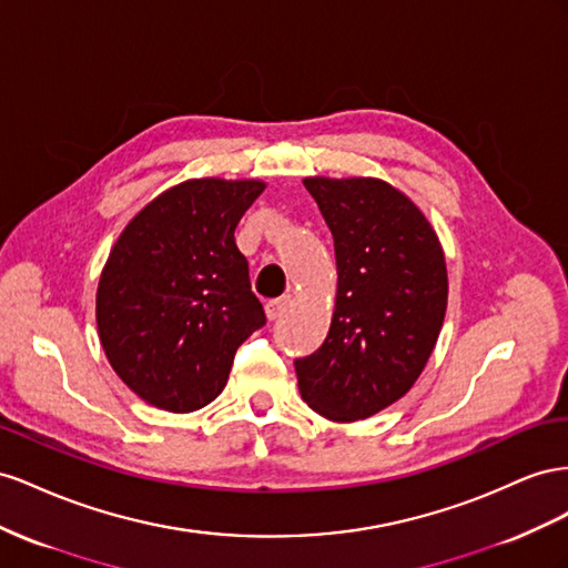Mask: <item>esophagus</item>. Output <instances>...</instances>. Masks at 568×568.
Masks as SVG:
<instances>
[{"label":"esophagus","mask_w":568,"mask_h":568,"mask_svg":"<svg viewBox=\"0 0 568 568\" xmlns=\"http://www.w3.org/2000/svg\"><path fill=\"white\" fill-rule=\"evenodd\" d=\"M290 304H293V297H290V295H283V297L268 300V302H266V316H268L271 321H275V318H278V316H283V314H285V310H287Z\"/></svg>","instance_id":"obj_1"}]
</instances>
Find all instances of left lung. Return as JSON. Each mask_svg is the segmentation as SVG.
Here are the masks:
<instances>
[{
	"label": "left lung",
	"mask_w": 568,
	"mask_h": 568,
	"mask_svg": "<svg viewBox=\"0 0 568 568\" xmlns=\"http://www.w3.org/2000/svg\"><path fill=\"white\" fill-rule=\"evenodd\" d=\"M333 235L337 297L323 345L295 359L302 399L337 424L390 407L424 371L447 310L440 242L378 178H304Z\"/></svg>",
	"instance_id": "8db88e82"
}]
</instances>
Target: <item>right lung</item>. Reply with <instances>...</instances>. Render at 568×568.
<instances>
[{"label": "right lung", "mask_w": 568, "mask_h": 568, "mask_svg": "<svg viewBox=\"0 0 568 568\" xmlns=\"http://www.w3.org/2000/svg\"><path fill=\"white\" fill-rule=\"evenodd\" d=\"M258 181L200 178L159 194L125 225L97 287L113 371L144 402L185 414L229 383L237 347L266 323L235 245Z\"/></svg>", "instance_id": "1"}]
</instances>
